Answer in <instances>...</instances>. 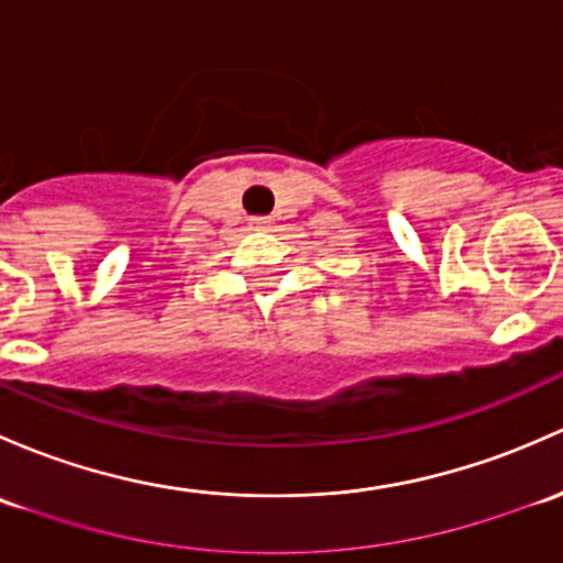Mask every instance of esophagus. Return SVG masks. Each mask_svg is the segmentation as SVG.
<instances>
[{
    "instance_id": "esophagus-1",
    "label": "esophagus",
    "mask_w": 563,
    "mask_h": 563,
    "mask_svg": "<svg viewBox=\"0 0 563 563\" xmlns=\"http://www.w3.org/2000/svg\"><path fill=\"white\" fill-rule=\"evenodd\" d=\"M249 224H252L254 230H263V228H268L271 219L268 217H252V219H249Z\"/></svg>"
}]
</instances>
